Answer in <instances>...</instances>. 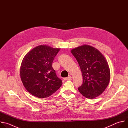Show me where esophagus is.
Here are the masks:
<instances>
[{
  "mask_svg": "<svg viewBox=\"0 0 128 128\" xmlns=\"http://www.w3.org/2000/svg\"><path fill=\"white\" fill-rule=\"evenodd\" d=\"M71 78V76H68L67 78H64V80H70Z\"/></svg>",
  "mask_w": 128,
  "mask_h": 128,
  "instance_id": "esophagus-1",
  "label": "esophagus"
}]
</instances>
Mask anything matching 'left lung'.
<instances>
[{"label":"left lung","mask_w":128,"mask_h":128,"mask_svg":"<svg viewBox=\"0 0 128 128\" xmlns=\"http://www.w3.org/2000/svg\"><path fill=\"white\" fill-rule=\"evenodd\" d=\"M83 78L79 92L86 98L93 99L101 95L110 80V70L102 54L95 48L84 45L72 49Z\"/></svg>","instance_id":"obj_1"}]
</instances>
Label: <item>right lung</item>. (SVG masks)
<instances>
[{"label": "right lung", "instance_id": "add662e5", "mask_svg": "<svg viewBox=\"0 0 128 128\" xmlns=\"http://www.w3.org/2000/svg\"><path fill=\"white\" fill-rule=\"evenodd\" d=\"M60 50L40 45L33 48L24 57L20 76L25 88L33 96L40 98L48 97L62 86V80L52 66Z\"/></svg>", "mask_w": 128, "mask_h": 128}]
</instances>
